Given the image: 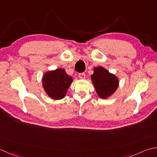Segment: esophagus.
Here are the masks:
<instances>
[{"label":"esophagus","instance_id":"1","mask_svg":"<svg viewBox=\"0 0 157 157\" xmlns=\"http://www.w3.org/2000/svg\"><path fill=\"white\" fill-rule=\"evenodd\" d=\"M78 76H79V78L82 79H84L86 78V74H85V73H79Z\"/></svg>","mask_w":157,"mask_h":157}]
</instances>
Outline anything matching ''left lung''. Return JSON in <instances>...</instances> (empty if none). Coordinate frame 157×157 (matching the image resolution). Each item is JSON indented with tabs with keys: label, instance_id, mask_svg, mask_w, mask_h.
Here are the masks:
<instances>
[{
	"label": "left lung",
	"instance_id": "left-lung-1",
	"mask_svg": "<svg viewBox=\"0 0 157 157\" xmlns=\"http://www.w3.org/2000/svg\"><path fill=\"white\" fill-rule=\"evenodd\" d=\"M91 79L97 94L101 99H107L111 96L118 87L117 77L103 67H94Z\"/></svg>",
	"mask_w": 157,
	"mask_h": 157
}]
</instances>
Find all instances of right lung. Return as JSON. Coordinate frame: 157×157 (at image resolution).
Returning a JSON list of instances; mask_svg holds the SVG:
<instances>
[{
  "label": "right lung",
  "mask_w": 157,
  "mask_h": 157,
  "mask_svg": "<svg viewBox=\"0 0 157 157\" xmlns=\"http://www.w3.org/2000/svg\"><path fill=\"white\" fill-rule=\"evenodd\" d=\"M72 82L71 77L67 75L63 69L46 72L42 78L45 92L54 100L63 99Z\"/></svg>",
  "instance_id": "right-lung-1"
}]
</instances>
